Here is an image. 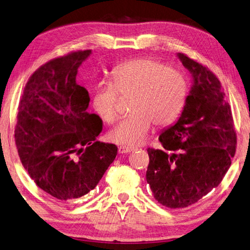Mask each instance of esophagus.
I'll return each mask as SVG.
<instances>
[{
    "instance_id": "1",
    "label": "esophagus",
    "mask_w": 250,
    "mask_h": 250,
    "mask_svg": "<svg viewBox=\"0 0 250 250\" xmlns=\"http://www.w3.org/2000/svg\"><path fill=\"white\" fill-rule=\"evenodd\" d=\"M134 151V148L129 147V146H121L119 147V154H126V153H130Z\"/></svg>"
}]
</instances>
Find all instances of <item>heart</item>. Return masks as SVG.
<instances>
[{
    "label": "heart",
    "instance_id": "heart-1",
    "mask_svg": "<svg viewBox=\"0 0 250 250\" xmlns=\"http://www.w3.org/2000/svg\"><path fill=\"white\" fill-rule=\"evenodd\" d=\"M112 80L113 84L104 82L94 87L92 107L104 121L112 123L118 118L119 93L132 95V114L122 119L108 136L121 146H139L146 139L153 123H172L186 102L185 77L155 59L141 58L122 64L113 71Z\"/></svg>",
    "mask_w": 250,
    "mask_h": 250
}]
</instances>
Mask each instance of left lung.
Returning <instances> with one entry per match:
<instances>
[{
    "label": "left lung",
    "mask_w": 250,
    "mask_h": 250,
    "mask_svg": "<svg viewBox=\"0 0 250 250\" xmlns=\"http://www.w3.org/2000/svg\"><path fill=\"white\" fill-rule=\"evenodd\" d=\"M192 78L182 113L158 140L165 149L147 148L146 182L154 198L170 208H186L217 187L235 154L230 104L212 71L176 53Z\"/></svg>",
    "instance_id": "obj_1"
}]
</instances>
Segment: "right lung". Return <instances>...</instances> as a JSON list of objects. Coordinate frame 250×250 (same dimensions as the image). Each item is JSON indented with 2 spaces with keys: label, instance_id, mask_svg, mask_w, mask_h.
<instances>
[{
  "label": "right lung",
  "instance_id": "1",
  "mask_svg": "<svg viewBox=\"0 0 250 250\" xmlns=\"http://www.w3.org/2000/svg\"><path fill=\"white\" fill-rule=\"evenodd\" d=\"M91 54L71 52L41 66L18 107L15 140L21 163L35 184L60 202L94 189L118 154L115 144L96 140L103 122L87 112L90 96L76 83Z\"/></svg>",
  "mask_w": 250,
  "mask_h": 250
}]
</instances>
